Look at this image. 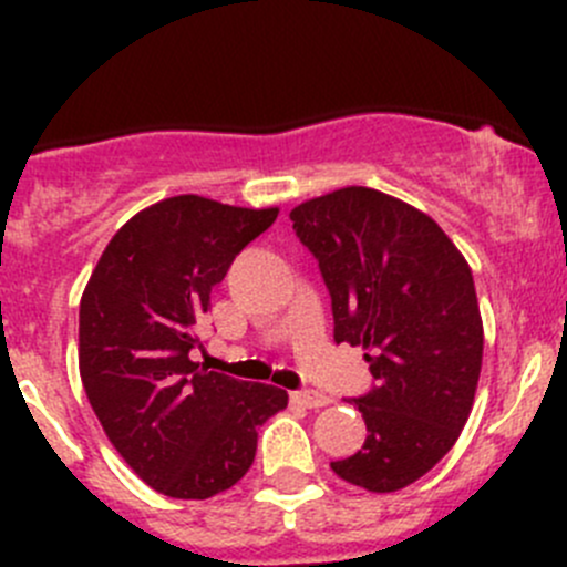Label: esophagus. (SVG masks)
<instances>
[{
    "mask_svg": "<svg viewBox=\"0 0 567 567\" xmlns=\"http://www.w3.org/2000/svg\"><path fill=\"white\" fill-rule=\"evenodd\" d=\"M290 400L299 405H305V409H320V405L329 403V398L320 392H310V390H299V392H290Z\"/></svg>",
    "mask_w": 567,
    "mask_h": 567,
    "instance_id": "1",
    "label": "esophagus"
}]
</instances>
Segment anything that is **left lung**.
Masks as SVG:
<instances>
[{"mask_svg":"<svg viewBox=\"0 0 567 567\" xmlns=\"http://www.w3.org/2000/svg\"><path fill=\"white\" fill-rule=\"evenodd\" d=\"M331 296L334 342L362 346L375 384L353 398L362 450L331 468L373 494L431 472L461 436L483 364L472 268L403 199L348 186L290 210Z\"/></svg>","mask_w":567,"mask_h":567,"instance_id":"obj_1","label":"left lung"}]
</instances>
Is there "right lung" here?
Listing matches in <instances>:
<instances>
[{"mask_svg":"<svg viewBox=\"0 0 567 567\" xmlns=\"http://www.w3.org/2000/svg\"><path fill=\"white\" fill-rule=\"evenodd\" d=\"M277 208L181 194L140 210L101 255L79 305V373L123 461L158 494L210 499L249 472L257 427L288 405L271 384L192 362L197 320Z\"/></svg>","mask_w":567,"mask_h":567,"instance_id":"right-lung-1","label":"right lung"}]
</instances>
